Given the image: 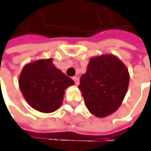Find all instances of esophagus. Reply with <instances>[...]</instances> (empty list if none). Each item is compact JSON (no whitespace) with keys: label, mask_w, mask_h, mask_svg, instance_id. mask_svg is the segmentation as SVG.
Here are the masks:
<instances>
[{"label":"esophagus","mask_w":151,"mask_h":151,"mask_svg":"<svg viewBox=\"0 0 151 151\" xmlns=\"http://www.w3.org/2000/svg\"><path fill=\"white\" fill-rule=\"evenodd\" d=\"M73 79L74 80L76 85H78V84H79V78H78V77H73Z\"/></svg>","instance_id":"1"}]
</instances>
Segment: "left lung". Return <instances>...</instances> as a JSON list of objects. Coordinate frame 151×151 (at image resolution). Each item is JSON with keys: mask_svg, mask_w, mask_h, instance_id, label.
<instances>
[{"mask_svg": "<svg viewBox=\"0 0 151 151\" xmlns=\"http://www.w3.org/2000/svg\"><path fill=\"white\" fill-rule=\"evenodd\" d=\"M129 81L128 69L120 58L113 54H101L89 59L78 88L89 111L104 118L113 114L122 105Z\"/></svg>", "mask_w": 151, "mask_h": 151, "instance_id": "obj_1", "label": "left lung"}]
</instances>
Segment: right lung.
Masks as SVG:
<instances>
[{"label":"right lung","instance_id":"right-lung-1","mask_svg":"<svg viewBox=\"0 0 151 151\" xmlns=\"http://www.w3.org/2000/svg\"><path fill=\"white\" fill-rule=\"evenodd\" d=\"M18 82L27 103L43 113L58 110L62 105L64 91L74 85L73 80L54 66L52 58L38 59L25 64Z\"/></svg>","mask_w":151,"mask_h":151}]
</instances>
